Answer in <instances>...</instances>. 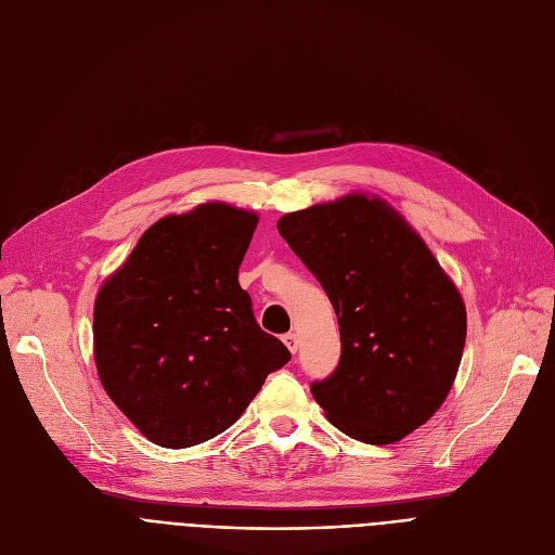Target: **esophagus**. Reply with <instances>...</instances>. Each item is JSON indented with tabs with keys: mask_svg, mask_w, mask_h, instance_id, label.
Segmentation results:
<instances>
[{
	"mask_svg": "<svg viewBox=\"0 0 555 555\" xmlns=\"http://www.w3.org/2000/svg\"><path fill=\"white\" fill-rule=\"evenodd\" d=\"M283 341H285V346L289 348V353H297L299 339H297V335H295V333H287V335H283Z\"/></svg>",
	"mask_w": 555,
	"mask_h": 555,
	"instance_id": "esophagus-1",
	"label": "esophagus"
}]
</instances>
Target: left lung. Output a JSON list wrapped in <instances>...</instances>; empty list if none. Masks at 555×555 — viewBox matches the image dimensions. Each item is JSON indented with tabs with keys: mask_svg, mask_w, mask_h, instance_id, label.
Wrapping results in <instances>:
<instances>
[{
	"mask_svg": "<svg viewBox=\"0 0 555 555\" xmlns=\"http://www.w3.org/2000/svg\"><path fill=\"white\" fill-rule=\"evenodd\" d=\"M279 233L328 295L341 337L337 369L310 385L346 436L389 446L448 398L465 344V306L425 241L364 193L285 214Z\"/></svg>",
	"mask_w": 555,
	"mask_h": 555,
	"instance_id": "8db88e82",
	"label": "left lung"
}]
</instances>
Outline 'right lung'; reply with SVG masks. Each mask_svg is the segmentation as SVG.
Returning <instances> with one entry per match:
<instances>
[{
  "label": "right lung",
  "instance_id": "1",
  "mask_svg": "<svg viewBox=\"0 0 555 555\" xmlns=\"http://www.w3.org/2000/svg\"><path fill=\"white\" fill-rule=\"evenodd\" d=\"M258 216L224 202L157 220L99 289L101 385L162 448H191L231 427L266 377L289 362L260 331L238 268Z\"/></svg>",
  "mask_w": 555,
  "mask_h": 555
}]
</instances>
